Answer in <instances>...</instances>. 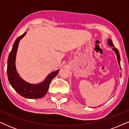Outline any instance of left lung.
Masks as SVG:
<instances>
[{"mask_svg": "<svg viewBox=\"0 0 129 129\" xmlns=\"http://www.w3.org/2000/svg\"><path fill=\"white\" fill-rule=\"evenodd\" d=\"M107 43H108V45L110 46V47H113L112 50H113L114 52H115V53L116 54V56H117V61H118V63H119V66H120V69H121V67H120V54H119V50H117V49L116 48V47H114V46L113 45V43L112 40L108 39H107Z\"/></svg>", "mask_w": 129, "mask_h": 129, "instance_id": "1", "label": "left lung"}]
</instances>
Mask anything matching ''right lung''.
Listing matches in <instances>:
<instances>
[{
    "label": "right lung",
    "mask_w": 129,
    "mask_h": 129,
    "mask_svg": "<svg viewBox=\"0 0 129 129\" xmlns=\"http://www.w3.org/2000/svg\"><path fill=\"white\" fill-rule=\"evenodd\" d=\"M26 33L25 31L16 39L9 55L7 67L8 77L10 85L20 96L27 99H35L45 96L48 91L50 82L57 75L59 70L49 74L43 82L38 84H32L26 82L19 76L16 68V57L19 42L25 36Z\"/></svg>",
    "instance_id": "add662e5"
}]
</instances>
